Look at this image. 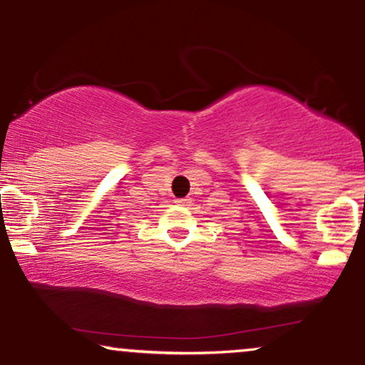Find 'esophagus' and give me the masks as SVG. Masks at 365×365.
<instances>
[{
  "label": "esophagus",
  "mask_w": 365,
  "mask_h": 365,
  "mask_svg": "<svg viewBox=\"0 0 365 365\" xmlns=\"http://www.w3.org/2000/svg\"><path fill=\"white\" fill-rule=\"evenodd\" d=\"M175 202H177L178 206H188L190 199H187V197H182V199H175Z\"/></svg>",
  "instance_id": "1"
}]
</instances>
